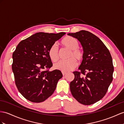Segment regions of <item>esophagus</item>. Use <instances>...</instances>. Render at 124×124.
<instances>
[{
    "mask_svg": "<svg viewBox=\"0 0 124 124\" xmlns=\"http://www.w3.org/2000/svg\"><path fill=\"white\" fill-rule=\"evenodd\" d=\"M66 74H67V72H62V75H63V76H65V75Z\"/></svg>",
    "mask_w": 124,
    "mask_h": 124,
    "instance_id": "1",
    "label": "esophagus"
}]
</instances>
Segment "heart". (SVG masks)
<instances>
[{
	"mask_svg": "<svg viewBox=\"0 0 124 124\" xmlns=\"http://www.w3.org/2000/svg\"><path fill=\"white\" fill-rule=\"evenodd\" d=\"M61 44L65 48L70 50L67 60H60L54 64V68L63 72H67L76 67L77 62L82 60L84 54L79 48V43L77 39L67 36L62 39ZM48 55L53 62H56L58 59L59 52L58 46L56 44L52 45L48 51Z\"/></svg>",
	"mask_w": 124,
	"mask_h": 124,
	"instance_id": "obj_1",
	"label": "heart"
}]
</instances>
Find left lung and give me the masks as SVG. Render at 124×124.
I'll use <instances>...</instances> for the list:
<instances>
[{"label":"left lung","instance_id":"8db88e82","mask_svg":"<svg viewBox=\"0 0 124 124\" xmlns=\"http://www.w3.org/2000/svg\"><path fill=\"white\" fill-rule=\"evenodd\" d=\"M67 35L77 39L84 50L78 68L80 72H73L71 93L80 104H93L103 98L112 82L114 66L110 53L101 39L90 32L83 30Z\"/></svg>","mask_w":124,"mask_h":124}]
</instances>
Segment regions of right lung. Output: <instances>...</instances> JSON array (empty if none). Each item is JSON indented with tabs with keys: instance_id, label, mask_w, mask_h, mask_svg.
<instances>
[{
	"instance_id": "1",
	"label": "right lung",
	"mask_w": 124,
	"mask_h": 124,
	"mask_svg": "<svg viewBox=\"0 0 124 124\" xmlns=\"http://www.w3.org/2000/svg\"><path fill=\"white\" fill-rule=\"evenodd\" d=\"M65 34L37 32L17 45L13 54L12 70L18 90L27 100L43 102L55 91L62 74L57 69L48 70L53 66L48 51Z\"/></svg>"
}]
</instances>
